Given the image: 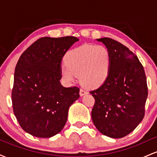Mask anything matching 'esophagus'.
<instances>
[{
    "label": "esophagus",
    "instance_id": "34e87169",
    "mask_svg": "<svg viewBox=\"0 0 157 157\" xmlns=\"http://www.w3.org/2000/svg\"><path fill=\"white\" fill-rule=\"evenodd\" d=\"M86 94H87V92H86V91H84L83 89H80V95L81 97L84 96V95H86Z\"/></svg>",
    "mask_w": 157,
    "mask_h": 157
}]
</instances>
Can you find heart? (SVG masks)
<instances>
[{
    "instance_id": "b5f03b06",
    "label": "heart",
    "mask_w": 157,
    "mask_h": 157,
    "mask_svg": "<svg viewBox=\"0 0 157 157\" xmlns=\"http://www.w3.org/2000/svg\"><path fill=\"white\" fill-rule=\"evenodd\" d=\"M65 63L60 73L66 82H73L79 76L82 86L96 89L109 78L111 55L105 46L86 44L68 52L65 56Z\"/></svg>"
}]
</instances>
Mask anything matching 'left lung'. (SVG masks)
<instances>
[{"mask_svg":"<svg viewBox=\"0 0 157 157\" xmlns=\"http://www.w3.org/2000/svg\"><path fill=\"white\" fill-rule=\"evenodd\" d=\"M97 40L109 48L111 67L105 83L90 91L95 99L91 118L101 134L122 138L132 132L144 117L146 76L138 57L126 46L108 37Z\"/></svg>","mask_w":157,"mask_h":157,"instance_id":"8db88e82","label":"left lung"}]
</instances>
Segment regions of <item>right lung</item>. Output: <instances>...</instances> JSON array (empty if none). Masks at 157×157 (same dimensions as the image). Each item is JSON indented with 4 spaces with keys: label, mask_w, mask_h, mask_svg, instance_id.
<instances>
[{
    "label": "right lung",
    "mask_w": 157,
    "mask_h": 157,
    "mask_svg": "<svg viewBox=\"0 0 157 157\" xmlns=\"http://www.w3.org/2000/svg\"><path fill=\"white\" fill-rule=\"evenodd\" d=\"M78 40L72 36L42 37L20 57L14 75L12 108L28 134L49 138L66 125L68 109L80 97V89L61 85V63Z\"/></svg>",
    "instance_id": "right-lung-1"
}]
</instances>
